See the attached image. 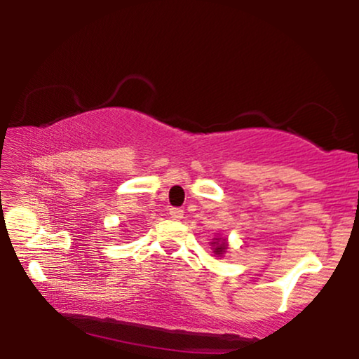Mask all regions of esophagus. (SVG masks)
Wrapping results in <instances>:
<instances>
[{"label":"esophagus","instance_id":"34e87169","mask_svg":"<svg viewBox=\"0 0 359 359\" xmlns=\"http://www.w3.org/2000/svg\"><path fill=\"white\" fill-rule=\"evenodd\" d=\"M170 217L173 220H181L184 217V210L180 208H171L170 209Z\"/></svg>","mask_w":359,"mask_h":359}]
</instances>
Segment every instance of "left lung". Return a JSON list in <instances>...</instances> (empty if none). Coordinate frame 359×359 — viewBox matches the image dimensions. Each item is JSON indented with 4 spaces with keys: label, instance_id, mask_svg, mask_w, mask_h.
<instances>
[{
    "label": "left lung",
    "instance_id": "left-lung-1",
    "mask_svg": "<svg viewBox=\"0 0 359 359\" xmlns=\"http://www.w3.org/2000/svg\"><path fill=\"white\" fill-rule=\"evenodd\" d=\"M209 243H210V250H212L214 257L224 258V255L227 253V250H229V240L222 237V235H217V237H214L212 242H209Z\"/></svg>",
    "mask_w": 359,
    "mask_h": 359
}]
</instances>
